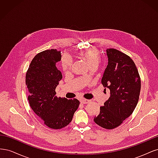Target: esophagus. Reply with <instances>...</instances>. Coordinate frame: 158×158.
Instances as JSON below:
<instances>
[{
    "label": "esophagus",
    "instance_id": "esophagus-1",
    "mask_svg": "<svg viewBox=\"0 0 158 158\" xmlns=\"http://www.w3.org/2000/svg\"><path fill=\"white\" fill-rule=\"evenodd\" d=\"M80 102L81 103H83V104H86L88 103L89 102V100L86 99H82L80 100Z\"/></svg>",
    "mask_w": 158,
    "mask_h": 158
}]
</instances>
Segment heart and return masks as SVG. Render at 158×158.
<instances>
[{
  "instance_id": "obj_1",
  "label": "heart",
  "mask_w": 158,
  "mask_h": 158,
  "mask_svg": "<svg viewBox=\"0 0 158 158\" xmlns=\"http://www.w3.org/2000/svg\"><path fill=\"white\" fill-rule=\"evenodd\" d=\"M79 56L84 59L88 65L92 66H97L101 61V56H100L99 52L95 49H90L84 51H81L78 53ZM71 59L68 55H64L62 56L60 59V64L63 70L65 73H69L71 69L72 66Z\"/></svg>"
}]
</instances>
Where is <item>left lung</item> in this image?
<instances>
[{
    "mask_svg": "<svg viewBox=\"0 0 158 158\" xmlns=\"http://www.w3.org/2000/svg\"><path fill=\"white\" fill-rule=\"evenodd\" d=\"M108 64L102 84L110 90L109 98L100 107L94 122L103 128L120 126L136 107L141 88L138 69L130 56L115 49H107Z\"/></svg>",
    "mask_w": 158,
    "mask_h": 158,
    "instance_id": "1",
    "label": "left lung"
}]
</instances>
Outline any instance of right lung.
I'll return each instance as SVG.
<instances>
[{
    "mask_svg": "<svg viewBox=\"0 0 158 158\" xmlns=\"http://www.w3.org/2000/svg\"><path fill=\"white\" fill-rule=\"evenodd\" d=\"M60 59L56 49L40 52L32 59L26 76L30 107L47 127L55 130L69 125L80 104L77 99L56 95V87L63 78L56 67Z\"/></svg>",
    "mask_w": 158,
    "mask_h": 158,
    "instance_id": "1",
    "label": "right lung"
}]
</instances>
